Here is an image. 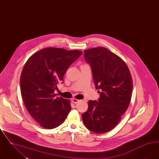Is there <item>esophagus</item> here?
<instances>
[{
	"label": "esophagus",
	"instance_id": "esophagus-1",
	"mask_svg": "<svg viewBox=\"0 0 159 159\" xmlns=\"http://www.w3.org/2000/svg\"><path fill=\"white\" fill-rule=\"evenodd\" d=\"M72 101L75 103V104H77L78 102H79L80 101V100H79V99H77L73 98L72 99Z\"/></svg>",
	"mask_w": 159,
	"mask_h": 159
}]
</instances>
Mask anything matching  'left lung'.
<instances>
[{"label":"left lung","mask_w":159,"mask_h":159,"mask_svg":"<svg viewBox=\"0 0 159 159\" xmlns=\"http://www.w3.org/2000/svg\"><path fill=\"white\" fill-rule=\"evenodd\" d=\"M86 61L92 69L98 101H88V109L82 118L86 128L104 134L119 123L128 108L133 88L128 67L120 57L104 47L84 51Z\"/></svg>","instance_id":"8db88e82"}]
</instances>
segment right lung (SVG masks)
<instances>
[{"instance_id":"obj_1","label":"right lung","mask_w":159,"mask_h":159,"mask_svg":"<svg viewBox=\"0 0 159 159\" xmlns=\"http://www.w3.org/2000/svg\"><path fill=\"white\" fill-rule=\"evenodd\" d=\"M82 54L78 50L46 48L25 62L20 77L21 96L29 113L42 127L59 126L70 113V100L56 97L54 91L68 67Z\"/></svg>"}]
</instances>
